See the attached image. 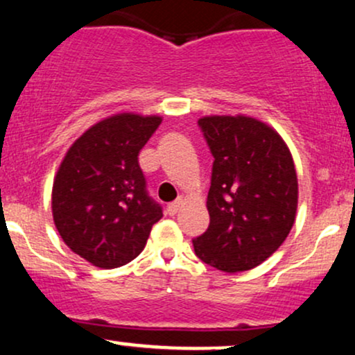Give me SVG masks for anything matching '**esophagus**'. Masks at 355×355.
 <instances>
[{"label": "esophagus", "instance_id": "34e87169", "mask_svg": "<svg viewBox=\"0 0 355 355\" xmlns=\"http://www.w3.org/2000/svg\"><path fill=\"white\" fill-rule=\"evenodd\" d=\"M184 204H185V198H184V197H180V198H178V200L171 202V204L168 205V207H166V210H168L170 216H175V214H177L178 210H180L182 207H184Z\"/></svg>", "mask_w": 355, "mask_h": 355}]
</instances>
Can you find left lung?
I'll return each mask as SVG.
<instances>
[{
	"label": "left lung",
	"mask_w": 355,
	"mask_h": 355,
	"mask_svg": "<svg viewBox=\"0 0 355 355\" xmlns=\"http://www.w3.org/2000/svg\"><path fill=\"white\" fill-rule=\"evenodd\" d=\"M214 155L207 196L209 229L196 254L224 272L252 270L290 234L297 219L298 178L285 139L246 114L198 119Z\"/></svg>",
	"instance_id": "left-lung-1"
}]
</instances>
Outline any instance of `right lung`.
<instances>
[{
    "mask_svg": "<svg viewBox=\"0 0 355 355\" xmlns=\"http://www.w3.org/2000/svg\"><path fill=\"white\" fill-rule=\"evenodd\" d=\"M162 116L116 112L70 145L52 187V216L70 251L112 270L135 259L163 214L146 196L139 150Z\"/></svg>",
    "mask_w": 355,
    "mask_h": 355,
    "instance_id": "obj_1",
    "label": "right lung"
}]
</instances>
